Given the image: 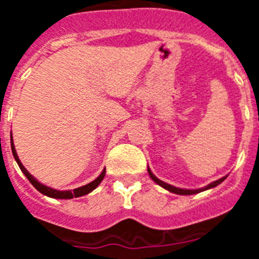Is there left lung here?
Here are the masks:
<instances>
[{"mask_svg":"<svg viewBox=\"0 0 259 259\" xmlns=\"http://www.w3.org/2000/svg\"><path fill=\"white\" fill-rule=\"evenodd\" d=\"M148 174H149V176L152 178L153 182L157 183L158 185H161L162 188L167 189L168 192H172V193L175 194H183V196H189V194H196V193H200V192H203L206 191V189H210V188H214V187H217V185L221 184L222 182H224V179L227 178V176H223V178H221V179L215 180V182L210 183L209 185H206V187H203V188H198V189H183V188H178V187H174V185L171 184H167V183L162 182V180H159L157 178V176L154 175V174L150 171V168L148 167Z\"/></svg>","mask_w":259,"mask_h":259,"instance_id":"left-lung-1","label":"left lung"}]
</instances>
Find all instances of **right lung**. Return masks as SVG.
I'll use <instances>...</instances> for the list:
<instances>
[{"label":"right lung","mask_w":259,"mask_h":259,"mask_svg":"<svg viewBox=\"0 0 259 259\" xmlns=\"http://www.w3.org/2000/svg\"><path fill=\"white\" fill-rule=\"evenodd\" d=\"M10 140H11V150H13V155H14V158H15V161H17L18 166L20 167L22 172L27 176V179L29 180V183H31V184L33 185V187H35V188L37 189L40 193H42L44 196H48V197L59 198V200H70V198L85 196V194L91 193L93 189L97 188L98 185H100V183H101L102 179L105 178V174H106V168H104L97 179H95L93 182L89 183V184L83 185V187H80V188L72 189V191H57V189H53V188H50V187H47V185L41 184V183L38 182L36 178H33V176H32L31 174L26 170V167L23 166L22 162H20V159H19V157H18V154H17V150H15V146H14L13 136H11Z\"/></svg>","instance_id":"add662e5"}]
</instances>
